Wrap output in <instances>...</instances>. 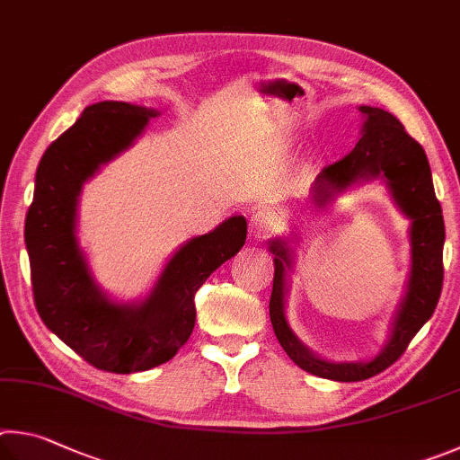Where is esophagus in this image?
Returning a JSON list of instances; mask_svg holds the SVG:
<instances>
[{"label":"esophagus","instance_id":"34e87169","mask_svg":"<svg viewBox=\"0 0 460 460\" xmlns=\"http://www.w3.org/2000/svg\"><path fill=\"white\" fill-rule=\"evenodd\" d=\"M248 230H251V236L259 238V240L269 238L272 232L277 230V217L270 212H267V209L254 212L251 216V222H248Z\"/></svg>","mask_w":460,"mask_h":460}]
</instances>
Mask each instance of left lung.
<instances>
[{"label":"left lung","mask_w":460,"mask_h":460,"mask_svg":"<svg viewBox=\"0 0 460 460\" xmlns=\"http://www.w3.org/2000/svg\"><path fill=\"white\" fill-rule=\"evenodd\" d=\"M364 125L361 137L348 155L327 165L317 175L311 188V201L325 208L337 193L351 185L382 177L388 183L398 208L412 220L410 246H412V269H410L404 301L394 317L392 335L380 356L356 364H333L311 353L299 341L285 317L287 280L291 269V251L283 240H270L275 254V280L270 295V323L279 343L296 366L313 376L335 382H361L390 367L406 351L412 337L432 317L437 309L442 277V246H445V220L442 208L432 185V173L422 145L404 131V125L392 112L376 107H359Z\"/></svg>","instance_id":"obj_1"}]
</instances>
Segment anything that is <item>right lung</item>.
<instances>
[{
  "mask_svg": "<svg viewBox=\"0 0 460 460\" xmlns=\"http://www.w3.org/2000/svg\"><path fill=\"white\" fill-rule=\"evenodd\" d=\"M159 112L104 101L86 107L40 159L26 216L31 291L44 325L88 364L112 374L145 372L172 359L196 325L198 288L246 240V220L232 216L191 238L165 264L147 299L111 301L94 283L76 238L83 183L131 147Z\"/></svg>",
  "mask_w": 460,
  "mask_h": 460,
  "instance_id": "add662e5",
  "label": "right lung"
}]
</instances>
